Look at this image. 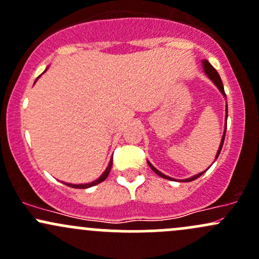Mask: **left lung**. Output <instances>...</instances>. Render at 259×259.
Masks as SVG:
<instances>
[{"label":"left lung","mask_w":259,"mask_h":259,"mask_svg":"<svg viewBox=\"0 0 259 259\" xmlns=\"http://www.w3.org/2000/svg\"><path fill=\"white\" fill-rule=\"evenodd\" d=\"M202 68H204V71H205V74L207 75V77H208V79H210L211 81H212L213 84H215L216 86H218V89H219L220 91H221V94H222V95H224L225 97H226V94H225V90H224V84H222V80H221V77H220V75H219L218 71H216V69L213 68V66L211 65V64L207 62V60H202ZM226 119H227V107H226ZM225 135H226V128H225V131H224V136H222L221 143H220V148H219V151H218V154H216V159H218V157H219L220 152H221V149H222V146H224ZM147 163H148V165L151 166V168H152V170L154 171L155 174H158V175H159V177L164 178V179L174 180L173 178H170V177H166V175H164L163 173H160V171L158 170V169H155L154 166H153L152 164L148 162V160H147ZM204 173H205V171H202V173H199V174L194 175V177H191V178H188V179H184V180H182V182H191V180H195V179H197V178H199V177H201V175L204 174Z\"/></svg>","instance_id":"1"}]
</instances>
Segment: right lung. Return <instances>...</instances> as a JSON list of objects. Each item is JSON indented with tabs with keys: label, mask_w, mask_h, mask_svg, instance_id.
<instances>
[{
	"label": "right lung",
	"mask_w": 259,
	"mask_h": 259,
	"mask_svg": "<svg viewBox=\"0 0 259 259\" xmlns=\"http://www.w3.org/2000/svg\"><path fill=\"white\" fill-rule=\"evenodd\" d=\"M111 168H112V158H111L110 163H108V165H107L106 170H105L104 173H102L101 177H100L99 179H96L95 182H93V183H88V184H69V183H68V184H66V185L70 186V188H75V189H86V188H91V186L97 185V184H99V183L104 182V180L106 179V178L108 177V174H110Z\"/></svg>",
	"instance_id": "1"
}]
</instances>
